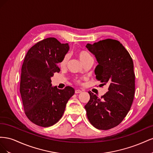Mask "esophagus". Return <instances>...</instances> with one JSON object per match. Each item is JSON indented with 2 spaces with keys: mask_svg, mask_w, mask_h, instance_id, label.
<instances>
[{
  "mask_svg": "<svg viewBox=\"0 0 153 153\" xmlns=\"http://www.w3.org/2000/svg\"><path fill=\"white\" fill-rule=\"evenodd\" d=\"M81 92H82L81 90H79V89L75 90V94H79V93H81Z\"/></svg>",
  "mask_w": 153,
  "mask_h": 153,
  "instance_id": "esophagus-1",
  "label": "esophagus"
}]
</instances>
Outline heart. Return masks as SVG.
I'll return each mask as SVG.
<instances>
[{
	"mask_svg": "<svg viewBox=\"0 0 153 153\" xmlns=\"http://www.w3.org/2000/svg\"><path fill=\"white\" fill-rule=\"evenodd\" d=\"M77 55L82 63H84L85 61H87V59L91 58V55L87 52H85V51H84V50H80L77 52ZM68 56L66 55L64 57L62 61L61 62V63H60V66H61V67L62 68L65 67L68 63ZM76 81L77 82H79L78 80H76Z\"/></svg>",
	"mask_w": 153,
	"mask_h": 153,
	"instance_id": "1",
	"label": "heart"
}]
</instances>
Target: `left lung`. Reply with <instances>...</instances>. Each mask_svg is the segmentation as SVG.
<instances>
[{"instance_id": "obj_1", "label": "left lung", "mask_w": 153, "mask_h": 153, "mask_svg": "<svg viewBox=\"0 0 153 153\" xmlns=\"http://www.w3.org/2000/svg\"><path fill=\"white\" fill-rule=\"evenodd\" d=\"M86 48L93 54L98 65L96 80L108 85V91L100 98L89 91L85 105L87 116L91 124L106 130L117 126L126 116L135 94V74L133 60L119 41L106 39Z\"/></svg>"}]
</instances>
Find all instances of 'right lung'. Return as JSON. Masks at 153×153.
<instances>
[{
	"label": "right lung",
	"mask_w": 153,
	"mask_h": 153,
	"mask_svg": "<svg viewBox=\"0 0 153 153\" xmlns=\"http://www.w3.org/2000/svg\"><path fill=\"white\" fill-rule=\"evenodd\" d=\"M69 49L54 38L37 43L27 52L22 67L20 92L27 117L39 126L49 127L62 116L73 87L64 89L52 87L51 78L60 68L57 64Z\"/></svg>",
	"instance_id": "obj_1"
}]
</instances>
